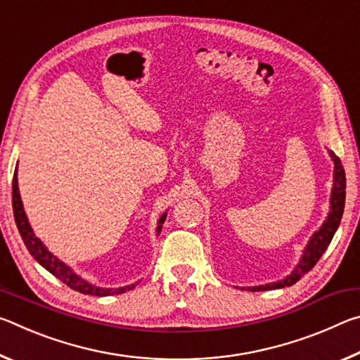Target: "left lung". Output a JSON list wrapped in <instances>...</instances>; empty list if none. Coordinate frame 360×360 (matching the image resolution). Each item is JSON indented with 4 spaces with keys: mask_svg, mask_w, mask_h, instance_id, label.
<instances>
[{
    "mask_svg": "<svg viewBox=\"0 0 360 360\" xmlns=\"http://www.w3.org/2000/svg\"><path fill=\"white\" fill-rule=\"evenodd\" d=\"M332 160H333V187H332V195H330V211H328V216L321 225L318 231H314L311 238H309L307 248H304L303 255L300 262H298L294 271L290 273L289 276H285L281 281L270 283L265 285H252V288H248L251 292H259V290H271V289H281V288H289V285L295 284L298 279L303 275L311 270V268L318 264V260L322 257V254L330 245L333 238L335 231H337L341 216H343L345 210V198H346V176L343 165H341L340 158L333 154L332 150H328Z\"/></svg>",
    "mask_w": 360,
    "mask_h": 360,
    "instance_id": "obj_1",
    "label": "left lung"
}]
</instances>
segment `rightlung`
I'll use <instances>...</instances> for the list:
<instances>
[{
  "label": "right lung",
  "instance_id": "1",
  "mask_svg": "<svg viewBox=\"0 0 360 360\" xmlns=\"http://www.w3.org/2000/svg\"><path fill=\"white\" fill-rule=\"evenodd\" d=\"M12 208H14V219H15L17 229H19L22 240H23V243H25V246L30 251V254H32L33 257L39 262V265L44 266L49 273H52L53 276L58 278L60 281L65 283L72 290H77L85 295L106 297V295L124 294V292L136 288L138 283L130 284V285H124V288H109V289L94 285L92 283L85 281V279L76 275V273L72 271L68 265H65L62 260L57 259L56 255H53L44 245H42V241L34 235L32 225H30V222H28L25 211H23V205H22L20 193H19V182H17V167L14 172V179H12ZM165 219H167V212H163L162 217L158 219L157 235L160 233L162 224L165 222Z\"/></svg>",
  "mask_w": 360,
  "mask_h": 360
}]
</instances>
